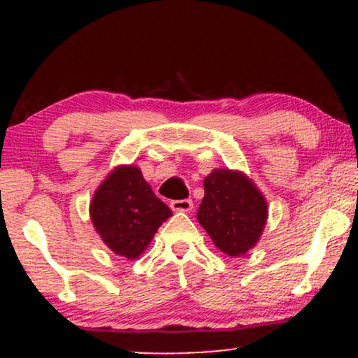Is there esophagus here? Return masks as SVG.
I'll return each instance as SVG.
<instances>
[{"instance_id":"obj_1","label":"esophagus","mask_w":358,"mask_h":358,"mask_svg":"<svg viewBox=\"0 0 358 358\" xmlns=\"http://www.w3.org/2000/svg\"><path fill=\"white\" fill-rule=\"evenodd\" d=\"M171 210L175 212H190L193 208V202L190 199H185V200H173V202L170 203Z\"/></svg>"}]
</instances>
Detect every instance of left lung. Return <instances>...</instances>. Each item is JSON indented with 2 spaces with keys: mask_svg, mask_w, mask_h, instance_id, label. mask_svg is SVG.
<instances>
[{
  "mask_svg": "<svg viewBox=\"0 0 358 358\" xmlns=\"http://www.w3.org/2000/svg\"><path fill=\"white\" fill-rule=\"evenodd\" d=\"M205 196L196 220L217 249L231 257L244 256L261 239L268 222V202L239 170H212L203 180Z\"/></svg>",
  "mask_w": 358,
  "mask_h": 358,
  "instance_id": "1",
  "label": "left lung"
}]
</instances>
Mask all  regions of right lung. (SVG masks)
Wrapping results in <instances>:
<instances>
[{
  "label": "right lung",
  "mask_w": 358,
  "mask_h": 358,
  "mask_svg": "<svg viewBox=\"0 0 358 358\" xmlns=\"http://www.w3.org/2000/svg\"><path fill=\"white\" fill-rule=\"evenodd\" d=\"M102 242L117 256L138 259L159 225L171 217L136 165H119L102 180L89 205Z\"/></svg>",
  "instance_id": "right-lung-1"
}]
</instances>
